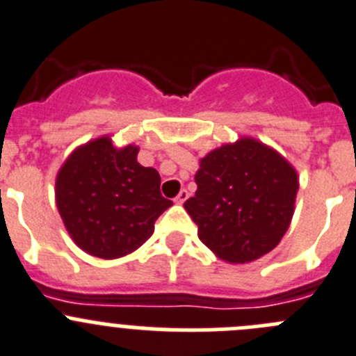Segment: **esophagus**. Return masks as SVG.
<instances>
[{
    "label": "esophagus",
    "instance_id": "obj_1",
    "mask_svg": "<svg viewBox=\"0 0 356 356\" xmlns=\"http://www.w3.org/2000/svg\"><path fill=\"white\" fill-rule=\"evenodd\" d=\"M187 199H188L187 188H181L180 194H178V195H176V197H175V202H176V204H184V202L187 201Z\"/></svg>",
    "mask_w": 356,
    "mask_h": 356
}]
</instances>
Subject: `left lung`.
Returning a JSON list of instances; mask_svg holds the SVG:
<instances>
[{
	"instance_id": "1",
	"label": "left lung",
	"mask_w": 356,
	"mask_h": 356,
	"mask_svg": "<svg viewBox=\"0 0 356 356\" xmlns=\"http://www.w3.org/2000/svg\"><path fill=\"white\" fill-rule=\"evenodd\" d=\"M185 209L218 259L245 264L282 241L292 222L299 178L285 157L253 138L222 145L199 162Z\"/></svg>"
}]
</instances>
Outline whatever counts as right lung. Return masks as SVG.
Here are the masks:
<instances>
[{"instance_id":"obj_1","label":"right lung","mask_w":356,"mask_h":356,"mask_svg":"<svg viewBox=\"0 0 356 356\" xmlns=\"http://www.w3.org/2000/svg\"><path fill=\"white\" fill-rule=\"evenodd\" d=\"M56 202L64 225L83 252L118 259L140 248L172 202L161 176L138 162V147L115 148L108 136L76 148L57 172Z\"/></svg>"}]
</instances>
